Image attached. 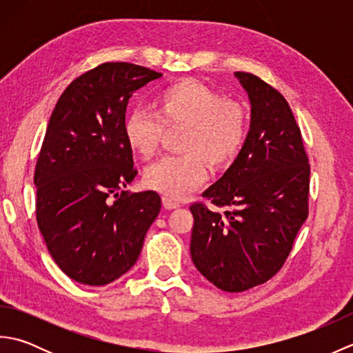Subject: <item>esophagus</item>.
Listing matches in <instances>:
<instances>
[{
  "instance_id": "esophagus-1",
  "label": "esophagus",
  "mask_w": 353,
  "mask_h": 353,
  "mask_svg": "<svg viewBox=\"0 0 353 353\" xmlns=\"http://www.w3.org/2000/svg\"><path fill=\"white\" fill-rule=\"evenodd\" d=\"M162 203H163V206L167 208V209H176V208L181 206V203H179V201H176L174 199H171L168 196H163L162 197Z\"/></svg>"
}]
</instances>
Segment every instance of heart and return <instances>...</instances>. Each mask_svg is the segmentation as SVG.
Segmentation results:
<instances>
[{"label":"heart","instance_id":"1","mask_svg":"<svg viewBox=\"0 0 353 353\" xmlns=\"http://www.w3.org/2000/svg\"><path fill=\"white\" fill-rule=\"evenodd\" d=\"M154 114L133 109L125 117L127 144L142 159H152L165 130H182L179 150L183 154L163 157L145 170L144 181L170 197H183L212 170L228 168L241 153L249 133V117L241 103L196 79H182L154 97Z\"/></svg>","mask_w":353,"mask_h":353}]
</instances>
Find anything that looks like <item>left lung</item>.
<instances>
[{
    "mask_svg": "<svg viewBox=\"0 0 353 353\" xmlns=\"http://www.w3.org/2000/svg\"><path fill=\"white\" fill-rule=\"evenodd\" d=\"M252 103L241 153L203 192L211 203L190 206L191 258L216 288L241 292L273 277L308 219L310 159L283 95L250 72H236Z\"/></svg>",
    "mask_w": 353,
    "mask_h": 353,
    "instance_id": "left-lung-1",
    "label": "left lung"
}]
</instances>
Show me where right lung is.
<instances>
[{"mask_svg": "<svg viewBox=\"0 0 353 353\" xmlns=\"http://www.w3.org/2000/svg\"><path fill=\"white\" fill-rule=\"evenodd\" d=\"M161 76L101 63L74 79L52 110L34 168L36 221L72 281L99 287L129 272L161 211L157 192L121 191L138 174L124 137L127 104Z\"/></svg>", "mask_w": 353, "mask_h": 353, "instance_id": "1", "label": "right lung"}]
</instances>
